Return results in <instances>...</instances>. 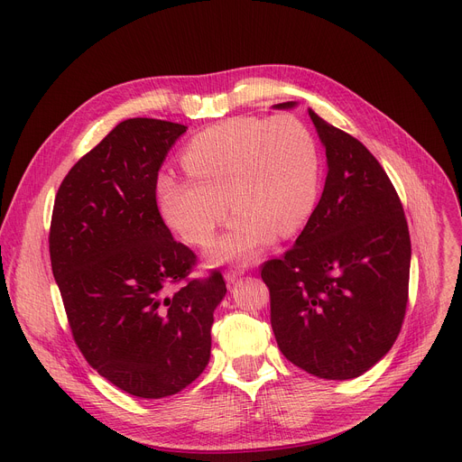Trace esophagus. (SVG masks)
Here are the masks:
<instances>
[{
  "label": "esophagus",
  "instance_id": "esophagus-1",
  "mask_svg": "<svg viewBox=\"0 0 462 462\" xmlns=\"http://www.w3.org/2000/svg\"><path fill=\"white\" fill-rule=\"evenodd\" d=\"M240 275H244V268L227 270V272L224 273V277H226V281H227V285H233V282H235V281H236Z\"/></svg>",
  "mask_w": 462,
  "mask_h": 462
}]
</instances>
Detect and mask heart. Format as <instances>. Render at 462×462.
Here are the masks:
<instances>
[{
  "label": "heart",
  "instance_id": "1",
  "mask_svg": "<svg viewBox=\"0 0 462 462\" xmlns=\"http://www.w3.org/2000/svg\"><path fill=\"white\" fill-rule=\"evenodd\" d=\"M190 177L162 175L157 201L166 224L194 245L212 244V263H250L281 236L298 231L314 208L322 159L309 127L289 115L236 116L199 131L181 153Z\"/></svg>",
  "mask_w": 462,
  "mask_h": 462
}]
</instances>
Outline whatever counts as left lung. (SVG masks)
Wrapping results in <instances>:
<instances>
[{
	"instance_id": "obj_1",
	"label": "left lung",
	"mask_w": 462,
	"mask_h": 462,
	"mask_svg": "<svg viewBox=\"0 0 462 462\" xmlns=\"http://www.w3.org/2000/svg\"><path fill=\"white\" fill-rule=\"evenodd\" d=\"M309 116L326 148V187L296 244L266 261L261 277L281 353L316 377L344 381L377 365L400 335L411 236L394 185L363 142L312 109Z\"/></svg>"
}]
</instances>
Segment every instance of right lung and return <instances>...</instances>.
Instances as JSON below:
<instances>
[{"label": "right lung", "mask_w": 462, "mask_h": 462, "mask_svg": "<svg viewBox=\"0 0 462 462\" xmlns=\"http://www.w3.org/2000/svg\"><path fill=\"white\" fill-rule=\"evenodd\" d=\"M185 131L120 122L68 171L51 217V270L78 347L99 375L146 400L181 393L205 370L227 292L217 270L189 279L196 255L157 207L161 164Z\"/></svg>", "instance_id": "add662e5"}]
</instances>
